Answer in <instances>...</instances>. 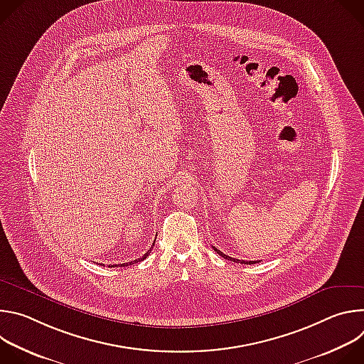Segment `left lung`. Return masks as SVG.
Here are the masks:
<instances>
[{
	"label": "left lung",
	"mask_w": 364,
	"mask_h": 364,
	"mask_svg": "<svg viewBox=\"0 0 364 364\" xmlns=\"http://www.w3.org/2000/svg\"><path fill=\"white\" fill-rule=\"evenodd\" d=\"M213 249H215V252H216V253H219L222 257L228 259V261H232V262H240V264H245V265H253V264H257V261H239V259H235V257H230V256L225 255L223 252H220V250H219L218 247H215V246H213Z\"/></svg>",
	"instance_id": "1"
}]
</instances>
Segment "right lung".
<instances>
[{
	"instance_id": "add662e5",
	"label": "right lung",
	"mask_w": 364,
	"mask_h": 364,
	"mask_svg": "<svg viewBox=\"0 0 364 364\" xmlns=\"http://www.w3.org/2000/svg\"><path fill=\"white\" fill-rule=\"evenodd\" d=\"M154 243H155V240H154ZM151 247H152V246H151ZM149 252H151V249H149L146 253H144V256L135 259V261H131V262H127V264H121V267H128V265H134V264H136V262H139V261H144V259L149 255ZM111 267H117V265H111Z\"/></svg>"
}]
</instances>
